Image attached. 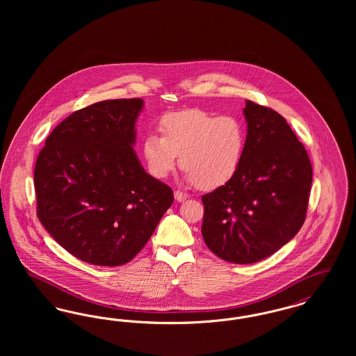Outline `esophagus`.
Wrapping results in <instances>:
<instances>
[{"label": "esophagus", "instance_id": "obj_1", "mask_svg": "<svg viewBox=\"0 0 356 356\" xmlns=\"http://www.w3.org/2000/svg\"><path fill=\"white\" fill-rule=\"evenodd\" d=\"M189 197V195L186 193V192H181V191H175V199L177 200V202H184Z\"/></svg>", "mask_w": 356, "mask_h": 356}]
</instances>
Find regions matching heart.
Returning a JSON list of instances; mask_svg holds the SVG:
<instances>
[{
	"mask_svg": "<svg viewBox=\"0 0 356 356\" xmlns=\"http://www.w3.org/2000/svg\"><path fill=\"white\" fill-rule=\"evenodd\" d=\"M160 136L148 135L143 154L154 177H167L177 165L200 189H216L229 183L241 165L247 132L232 116L218 118L202 109L165 115L159 124Z\"/></svg>",
	"mask_w": 356,
	"mask_h": 356,
	"instance_id": "heart-1",
	"label": "heart"
}]
</instances>
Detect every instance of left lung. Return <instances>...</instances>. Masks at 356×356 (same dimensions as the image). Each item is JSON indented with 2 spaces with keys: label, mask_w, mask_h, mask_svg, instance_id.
Returning a JSON list of instances; mask_svg holds the SVG:
<instances>
[{
  "label": "left lung",
  "mask_w": 356,
  "mask_h": 356,
  "mask_svg": "<svg viewBox=\"0 0 356 356\" xmlns=\"http://www.w3.org/2000/svg\"><path fill=\"white\" fill-rule=\"evenodd\" d=\"M245 151L235 177L203 195L202 234L222 260L251 264L295 236L307 216L312 167L286 119L247 102Z\"/></svg>",
  "instance_id": "left-lung-1"
}]
</instances>
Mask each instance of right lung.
Here are the masks:
<instances>
[{
  "label": "right lung",
  "mask_w": 356,
  "mask_h": 356,
  "mask_svg": "<svg viewBox=\"0 0 356 356\" xmlns=\"http://www.w3.org/2000/svg\"><path fill=\"white\" fill-rule=\"evenodd\" d=\"M141 108V99H119L76 111L37 156V218L85 263L131 261L173 203L170 186L148 175L132 148Z\"/></svg>",
  "instance_id": "right-lung-1"
}]
</instances>
